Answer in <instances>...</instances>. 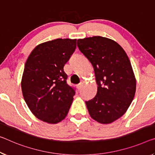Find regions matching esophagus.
<instances>
[{"label":"esophagus","instance_id":"esophagus-1","mask_svg":"<svg viewBox=\"0 0 155 155\" xmlns=\"http://www.w3.org/2000/svg\"><path fill=\"white\" fill-rule=\"evenodd\" d=\"M83 83H84V82L83 81H81V82H80L79 83H78V84L77 85V88L78 90H81V87H82V86L83 85Z\"/></svg>","mask_w":155,"mask_h":155}]
</instances>
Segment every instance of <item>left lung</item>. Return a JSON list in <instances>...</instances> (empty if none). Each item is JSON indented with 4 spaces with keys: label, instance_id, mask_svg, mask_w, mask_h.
Returning a JSON list of instances; mask_svg holds the SVG:
<instances>
[{
    "label": "left lung",
    "instance_id": "left-lung-1",
    "mask_svg": "<svg viewBox=\"0 0 155 155\" xmlns=\"http://www.w3.org/2000/svg\"><path fill=\"white\" fill-rule=\"evenodd\" d=\"M79 50L94 68L97 93L85 101L90 117L107 124L121 117L134 99L136 79L128 57L114 41L102 37L78 39Z\"/></svg>",
    "mask_w": 155,
    "mask_h": 155
}]
</instances>
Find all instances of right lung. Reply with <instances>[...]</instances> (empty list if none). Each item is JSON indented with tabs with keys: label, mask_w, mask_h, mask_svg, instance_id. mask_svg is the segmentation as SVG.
Listing matches in <instances>:
<instances>
[{
	"label": "right lung",
	"mask_w": 155,
	"mask_h": 155,
	"mask_svg": "<svg viewBox=\"0 0 155 155\" xmlns=\"http://www.w3.org/2000/svg\"><path fill=\"white\" fill-rule=\"evenodd\" d=\"M77 47V39L57 38L36 47L25 65L21 88L34 116L57 124L67 116L75 89L67 83L64 65Z\"/></svg>",
	"instance_id": "obj_1"
}]
</instances>
